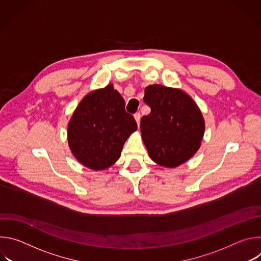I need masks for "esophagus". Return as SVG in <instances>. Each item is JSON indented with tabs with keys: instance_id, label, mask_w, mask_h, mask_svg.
<instances>
[{
	"instance_id": "esophagus-1",
	"label": "esophagus",
	"mask_w": 261,
	"mask_h": 261,
	"mask_svg": "<svg viewBox=\"0 0 261 261\" xmlns=\"http://www.w3.org/2000/svg\"><path fill=\"white\" fill-rule=\"evenodd\" d=\"M134 118H135V121H136L137 125L139 126V123H140V118H141V116H140V113H136V114L134 115Z\"/></svg>"
}]
</instances>
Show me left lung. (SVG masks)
<instances>
[{"instance_id":"8db88e82","label":"left lung","mask_w":261,"mask_h":261,"mask_svg":"<svg viewBox=\"0 0 261 261\" xmlns=\"http://www.w3.org/2000/svg\"><path fill=\"white\" fill-rule=\"evenodd\" d=\"M143 101L151 113L141 118L140 131L152 160L166 167L189 160L199 148L204 132L195 102L180 90L161 85L145 88Z\"/></svg>"}]
</instances>
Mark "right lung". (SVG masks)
Returning <instances> with one entry per match:
<instances>
[{
    "mask_svg": "<svg viewBox=\"0 0 261 261\" xmlns=\"http://www.w3.org/2000/svg\"><path fill=\"white\" fill-rule=\"evenodd\" d=\"M136 129L134 117L125 110V100L108 85L80 103L68 125V142L81 163L102 170L120 158L125 141Z\"/></svg>",
    "mask_w": 261,
    "mask_h": 261,
    "instance_id": "1",
    "label": "right lung"
}]
</instances>
